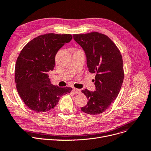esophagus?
I'll return each instance as SVG.
<instances>
[{
    "mask_svg": "<svg viewBox=\"0 0 151 151\" xmlns=\"http://www.w3.org/2000/svg\"><path fill=\"white\" fill-rule=\"evenodd\" d=\"M73 92H74L75 93H80L81 92L80 89H76V88H73Z\"/></svg>",
    "mask_w": 151,
    "mask_h": 151,
    "instance_id": "obj_1",
    "label": "esophagus"
}]
</instances>
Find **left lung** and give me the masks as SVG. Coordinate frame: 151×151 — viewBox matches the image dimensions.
<instances>
[{
  "label": "left lung",
  "mask_w": 151,
  "mask_h": 151,
  "mask_svg": "<svg viewBox=\"0 0 151 151\" xmlns=\"http://www.w3.org/2000/svg\"><path fill=\"white\" fill-rule=\"evenodd\" d=\"M73 38L85 52L89 72L96 74V91H81L89 101L81 110L91 115L104 113L117 98L123 83L121 53L108 36L97 32L74 34Z\"/></svg>",
  "instance_id": "left-lung-1"
}]
</instances>
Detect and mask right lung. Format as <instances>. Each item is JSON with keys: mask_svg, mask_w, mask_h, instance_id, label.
Segmentation results:
<instances>
[{"mask_svg": "<svg viewBox=\"0 0 151 151\" xmlns=\"http://www.w3.org/2000/svg\"><path fill=\"white\" fill-rule=\"evenodd\" d=\"M71 34H46L30 41L19 53L15 65L16 87L24 104L35 113L48 111L60 98L72 91L51 84L47 73L53 70L55 56Z\"/></svg>", "mask_w": 151, "mask_h": 151, "instance_id": "obj_1", "label": "right lung"}]
</instances>
